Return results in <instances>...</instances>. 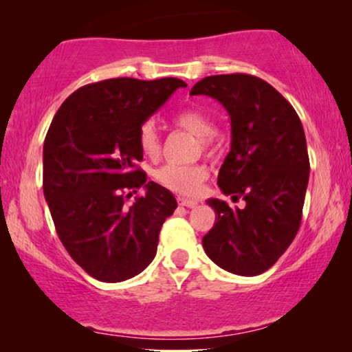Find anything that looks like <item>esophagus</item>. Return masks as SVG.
<instances>
[{
    "instance_id": "34e87169",
    "label": "esophagus",
    "mask_w": 352,
    "mask_h": 352,
    "mask_svg": "<svg viewBox=\"0 0 352 352\" xmlns=\"http://www.w3.org/2000/svg\"><path fill=\"white\" fill-rule=\"evenodd\" d=\"M177 201H179L181 206H187V208H194V206L199 205V201L197 200H189V199H184V197H179Z\"/></svg>"
}]
</instances>
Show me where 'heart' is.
Returning <instances> with one entry per match:
<instances>
[{"instance_id": "heart-1", "label": "heart", "mask_w": 352, "mask_h": 352, "mask_svg": "<svg viewBox=\"0 0 352 352\" xmlns=\"http://www.w3.org/2000/svg\"><path fill=\"white\" fill-rule=\"evenodd\" d=\"M175 123L201 139L205 148L210 147V139L214 136L216 129L211 120L204 112L197 109L182 110L176 115ZM138 146L144 157L157 160L162 153V141L158 136L155 124L152 122L144 123L138 133ZM208 170L201 163H190V165H179V163H166L155 171V181L165 189L176 192L184 197H194L200 192Z\"/></svg>"}]
</instances>
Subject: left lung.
<instances>
[{
  "label": "left lung",
  "instance_id": "obj_1",
  "mask_svg": "<svg viewBox=\"0 0 352 352\" xmlns=\"http://www.w3.org/2000/svg\"><path fill=\"white\" fill-rule=\"evenodd\" d=\"M210 96L230 117V151L218 186L232 201L208 199L214 226L201 239L205 253L224 271L259 276L285 253L300 229L309 181V157L301 120L292 104L253 75H213L190 96Z\"/></svg>",
  "mask_w": 352,
  "mask_h": 352
}]
</instances>
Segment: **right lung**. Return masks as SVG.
<instances>
[{
  "label": "right lung",
  "instance_id": "obj_1",
  "mask_svg": "<svg viewBox=\"0 0 352 352\" xmlns=\"http://www.w3.org/2000/svg\"><path fill=\"white\" fill-rule=\"evenodd\" d=\"M179 78H110L64 100L43 146V192L57 235L74 261L100 282L141 274L157 254L163 223L177 208L170 190L136 166L139 128ZM144 189L131 207L126 192ZM136 194V190H134Z\"/></svg>",
  "mask_w": 352,
  "mask_h": 352
}]
</instances>
